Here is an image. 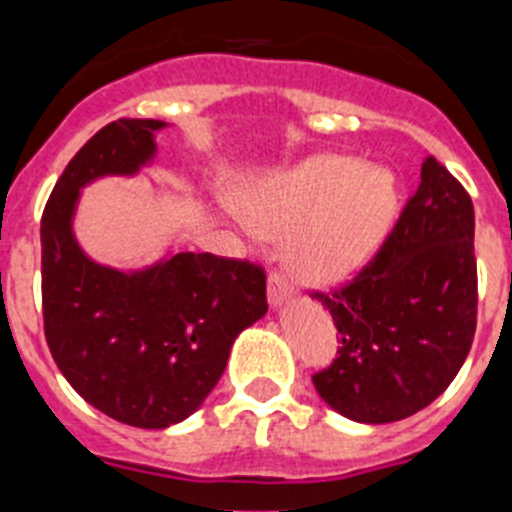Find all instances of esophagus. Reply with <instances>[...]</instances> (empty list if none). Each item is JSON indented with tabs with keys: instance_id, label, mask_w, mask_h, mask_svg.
Returning a JSON list of instances; mask_svg holds the SVG:
<instances>
[{
	"instance_id": "1",
	"label": "esophagus",
	"mask_w": 512,
	"mask_h": 512,
	"mask_svg": "<svg viewBox=\"0 0 512 512\" xmlns=\"http://www.w3.org/2000/svg\"><path fill=\"white\" fill-rule=\"evenodd\" d=\"M292 297V284L284 277L282 271H271L269 274V302L274 307L284 305Z\"/></svg>"
}]
</instances>
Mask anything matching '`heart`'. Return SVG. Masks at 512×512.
<instances>
[{
  "label": "heart",
  "instance_id": "b5f03b06",
  "mask_svg": "<svg viewBox=\"0 0 512 512\" xmlns=\"http://www.w3.org/2000/svg\"><path fill=\"white\" fill-rule=\"evenodd\" d=\"M390 174L351 156H315L243 194L259 233L289 236V266L310 284L351 277L382 246L395 217Z\"/></svg>",
  "mask_w": 512,
  "mask_h": 512
}]
</instances>
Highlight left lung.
Wrapping results in <instances>:
<instances>
[{
  "instance_id": "left-lung-1",
  "label": "left lung",
  "mask_w": 512,
  "mask_h": 512,
  "mask_svg": "<svg viewBox=\"0 0 512 512\" xmlns=\"http://www.w3.org/2000/svg\"><path fill=\"white\" fill-rule=\"evenodd\" d=\"M338 356L312 374L318 395L359 423H395L428 408L467 359L477 328L474 207L433 156L374 259L333 292Z\"/></svg>"
}]
</instances>
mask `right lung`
I'll list each match as a JSON object with an SVG mask.
<instances>
[{
  "label": "right lung",
  "instance_id": "obj_1",
  "mask_svg": "<svg viewBox=\"0 0 512 512\" xmlns=\"http://www.w3.org/2000/svg\"><path fill=\"white\" fill-rule=\"evenodd\" d=\"M161 120L104 125L53 187L40 220L43 328L53 361L89 405L135 428H169L223 377L241 330L264 318L259 264L174 253L140 271L92 261L74 238L81 187L133 176L156 156Z\"/></svg>",
  "mask_w": 512,
  "mask_h": 512
}]
</instances>
